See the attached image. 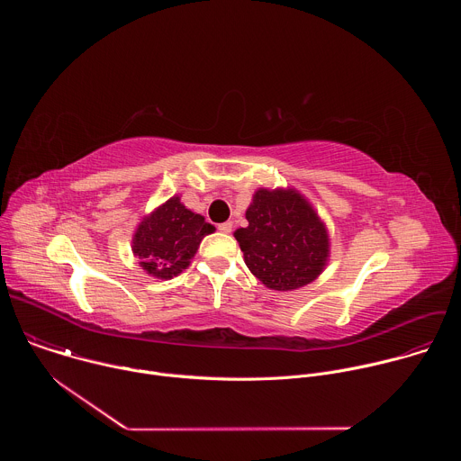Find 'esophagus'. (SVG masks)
Instances as JSON below:
<instances>
[{
  "mask_svg": "<svg viewBox=\"0 0 461 461\" xmlns=\"http://www.w3.org/2000/svg\"><path fill=\"white\" fill-rule=\"evenodd\" d=\"M231 230H233V224H231V222H222V224H219V231H221V233H231Z\"/></svg>",
  "mask_w": 461,
  "mask_h": 461,
  "instance_id": "34e87169",
  "label": "esophagus"
}]
</instances>
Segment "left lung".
Instances as JSON below:
<instances>
[{
	"mask_svg": "<svg viewBox=\"0 0 461 461\" xmlns=\"http://www.w3.org/2000/svg\"><path fill=\"white\" fill-rule=\"evenodd\" d=\"M235 230L249 272L270 290L292 292L313 283L330 258V235L312 203L295 187H258Z\"/></svg>",
	"mask_w": 461,
	"mask_h": 461,
	"instance_id": "obj_1",
	"label": "left lung"
}]
</instances>
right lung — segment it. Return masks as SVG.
Wrapping results in <instances>:
<instances>
[{"label": "right lung", "mask_w": 461, "mask_h": 461, "mask_svg": "<svg viewBox=\"0 0 461 461\" xmlns=\"http://www.w3.org/2000/svg\"><path fill=\"white\" fill-rule=\"evenodd\" d=\"M213 231L215 226L187 210L175 194L142 217L131 240V249L148 276L167 281L189 267L203 239Z\"/></svg>", "instance_id": "right-lung-1"}]
</instances>
